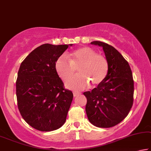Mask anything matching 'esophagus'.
I'll return each instance as SVG.
<instances>
[{
  "instance_id": "1",
  "label": "esophagus",
  "mask_w": 151,
  "mask_h": 151,
  "mask_svg": "<svg viewBox=\"0 0 151 151\" xmlns=\"http://www.w3.org/2000/svg\"><path fill=\"white\" fill-rule=\"evenodd\" d=\"M80 94V92H73V96L76 97V96H78Z\"/></svg>"
}]
</instances>
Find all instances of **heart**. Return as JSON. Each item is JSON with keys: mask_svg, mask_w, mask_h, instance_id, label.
Returning a JSON list of instances; mask_svg holds the SVG:
<instances>
[{"mask_svg": "<svg viewBox=\"0 0 151 151\" xmlns=\"http://www.w3.org/2000/svg\"><path fill=\"white\" fill-rule=\"evenodd\" d=\"M66 57H59L55 62V70L65 82L73 77L76 69L79 76L66 83L67 87L75 90H84L88 83L96 86L105 80L109 71L106 58L98 54L90 47H82L74 50Z\"/></svg>", "mask_w": 151, "mask_h": 151, "instance_id": "1", "label": "heart"}]
</instances>
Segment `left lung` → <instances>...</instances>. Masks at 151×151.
Masks as SVG:
<instances>
[{"label": "left lung", "mask_w": 151, "mask_h": 151, "mask_svg": "<svg viewBox=\"0 0 151 151\" xmlns=\"http://www.w3.org/2000/svg\"><path fill=\"white\" fill-rule=\"evenodd\" d=\"M109 63L105 80L92 91L83 92L87 99L86 112L89 122L99 127H111L123 121L134 101V80L129 63L113 46L100 41Z\"/></svg>", "instance_id": "1"}]
</instances>
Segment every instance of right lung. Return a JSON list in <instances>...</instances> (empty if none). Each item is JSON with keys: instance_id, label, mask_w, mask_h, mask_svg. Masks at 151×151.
Here are the masks:
<instances>
[{"instance_id": "obj_1", "label": "right lung", "mask_w": 151, "mask_h": 151, "mask_svg": "<svg viewBox=\"0 0 151 151\" xmlns=\"http://www.w3.org/2000/svg\"><path fill=\"white\" fill-rule=\"evenodd\" d=\"M69 46L45 44L21 63L16 81L18 109L24 119L37 130L59 129L66 121L73 95L64 88L55 62Z\"/></svg>"}]
</instances>
